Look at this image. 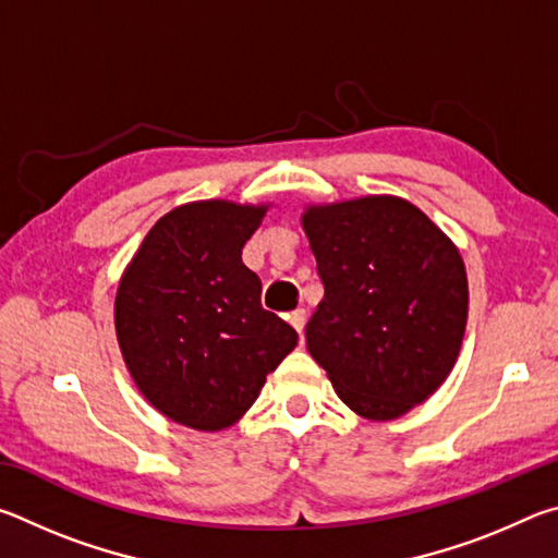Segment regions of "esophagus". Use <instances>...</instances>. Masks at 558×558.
Returning a JSON list of instances; mask_svg holds the SVG:
<instances>
[{"label":"esophagus","mask_w":558,"mask_h":558,"mask_svg":"<svg viewBox=\"0 0 558 558\" xmlns=\"http://www.w3.org/2000/svg\"><path fill=\"white\" fill-rule=\"evenodd\" d=\"M288 319H290V325L298 329V335H302V329H305V323H307V313L305 310H295V313H290L288 315Z\"/></svg>","instance_id":"34e87169"}]
</instances>
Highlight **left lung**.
<instances>
[{"label":"left lung","mask_w":558,"mask_h":558,"mask_svg":"<svg viewBox=\"0 0 558 558\" xmlns=\"http://www.w3.org/2000/svg\"><path fill=\"white\" fill-rule=\"evenodd\" d=\"M325 298L307 349L349 409L393 421L438 391L468 325L465 263L418 206L391 194L307 204Z\"/></svg>","instance_id":"1"}]
</instances>
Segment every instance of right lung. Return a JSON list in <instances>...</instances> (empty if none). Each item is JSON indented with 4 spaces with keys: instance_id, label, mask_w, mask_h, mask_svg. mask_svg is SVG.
Returning <instances> with one entry per match:
<instances>
[{
    "instance_id": "add662e5",
    "label": "right lung",
    "mask_w": 558,
    "mask_h": 558,
    "mask_svg": "<svg viewBox=\"0 0 558 558\" xmlns=\"http://www.w3.org/2000/svg\"><path fill=\"white\" fill-rule=\"evenodd\" d=\"M266 211L226 199L177 206L120 278L116 332L128 372L186 428L233 426L298 344L295 329L263 310L260 280L241 260Z\"/></svg>"
}]
</instances>
